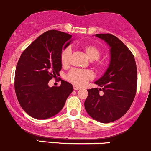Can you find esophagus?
<instances>
[{
	"instance_id": "34e87169",
	"label": "esophagus",
	"mask_w": 151,
	"mask_h": 151,
	"mask_svg": "<svg viewBox=\"0 0 151 151\" xmlns=\"http://www.w3.org/2000/svg\"><path fill=\"white\" fill-rule=\"evenodd\" d=\"M73 89H75V90H78V89H81V87H79V86H74Z\"/></svg>"
}]
</instances>
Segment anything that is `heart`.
<instances>
[{
    "label": "heart",
    "instance_id": "obj_1",
    "mask_svg": "<svg viewBox=\"0 0 151 151\" xmlns=\"http://www.w3.org/2000/svg\"><path fill=\"white\" fill-rule=\"evenodd\" d=\"M83 50L88 59L91 61H95L99 59L101 56V50L98 46L95 45H87L83 47ZM71 54L70 47H68L64 49L61 53V63L64 67L68 66L69 64L70 57ZM98 66H100L101 64L98 63ZM70 81L78 86H82L85 84L88 81L93 78L92 72L89 70H82L73 69L69 73L68 76Z\"/></svg>",
    "mask_w": 151,
    "mask_h": 151
}]
</instances>
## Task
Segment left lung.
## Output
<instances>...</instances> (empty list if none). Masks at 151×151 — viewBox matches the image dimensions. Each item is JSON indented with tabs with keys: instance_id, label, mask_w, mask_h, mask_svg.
Here are the masks:
<instances>
[{
	"instance_id": "8db88e82",
	"label": "left lung",
	"mask_w": 151,
	"mask_h": 151,
	"mask_svg": "<svg viewBox=\"0 0 151 151\" xmlns=\"http://www.w3.org/2000/svg\"><path fill=\"white\" fill-rule=\"evenodd\" d=\"M110 47V62L106 70L95 82L101 88L87 89L84 102L86 112L102 123L114 122L123 117L132 104L137 92V69L134 55L117 37L98 34ZM104 92L103 95L99 90Z\"/></svg>"
}]
</instances>
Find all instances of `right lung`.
Masks as SVG:
<instances>
[{"instance_id": "right-lung-1", "label": "right lung", "mask_w": 151, "mask_h": 151, "mask_svg": "<svg viewBox=\"0 0 151 151\" xmlns=\"http://www.w3.org/2000/svg\"><path fill=\"white\" fill-rule=\"evenodd\" d=\"M72 36L50 30L37 37L20 56L16 67L14 89L25 112L37 120L57 114L73 90L71 83L61 81L59 86H48L62 70L61 53L72 42Z\"/></svg>"}]
</instances>
